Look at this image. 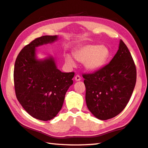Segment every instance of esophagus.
<instances>
[{
    "mask_svg": "<svg viewBox=\"0 0 148 148\" xmlns=\"http://www.w3.org/2000/svg\"><path fill=\"white\" fill-rule=\"evenodd\" d=\"M75 79L76 81H80L81 80V77L79 75H77L75 77Z\"/></svg>",
    "mask_w": 148,
    "mask_h": 148,
    "instance_id": "esophagus-1",
    "label": "esophagus"
}]
</instances>
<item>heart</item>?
Masks as SVG:
<instances>
[{"label":"heart","instance_id":"b5f03b06","mask_svg":"<svg viewBox=\"0 0 148 148\" xmlns=\"http://www.w3.org/2000/svg\"><path fill=\"white\" fill-rule=\"evenodd\" d=\"M73 56L77 61L84 62L87 70L93 71L106 64L110 57V51L106 45L87 44L75 51ZM65 59L68 64L74 65V61L70 56H66Z\"/></svg>","mask_w":148,"mask_h":148}]
</instances>
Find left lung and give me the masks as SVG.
<instances>
[{"label":"left lung","mask_w":148,"mask_h":148,"mask_svg":"<svg viewBox=\"0 0 148 148\" xmlns=\"http://www.w3.org/2000/svg\"><path fill=\"white\" fill-rule=\"evenodd\" d=\"M82 76L87 108L96 118L107 120L118 115L128 104L136 84L137 70L128 47L121 40L110 63Z\"/></svg>","instance_id":"left-lung-1"}]
</instances>
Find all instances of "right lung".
<instances>
[{"label":"right lung","mask_w":148,"mask_h":148,"mask_svg":"<svg viewBox=\"0 0 148 148\" xmlns=\"http://www.w3.org/2000/svg\"><path fill=\"white\" fill-rule=\"evenodd\" d=\"M57 36H43L24 47L18 55L14 68L16 98L26 112L41 121L53 119L61 110L66 92L73 82L75 73H63L52 57L38 60L36 48L53 43Z\"/></svg>","instance_id":"add662e5"}]
</instances>
